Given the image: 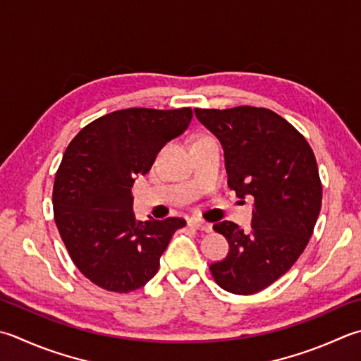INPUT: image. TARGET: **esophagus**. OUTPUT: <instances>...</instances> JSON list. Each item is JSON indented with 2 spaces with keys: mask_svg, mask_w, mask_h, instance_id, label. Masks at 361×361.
Wrapping results in <instances>:
<instances>
[{
  "mask_svg": "<svg viewBox=\"0 0 361 361\" xmlns=\"http://www.w3.org/2000/svg\"><path fill=\"white\" fill-rule=\"evenodd\" d=\"M189 225H190V227H194L195 230H200V231H207V233L213 231V225L204 222V221H200V219H190Z\"/></svg>",
  "mask_w": 361,
  "mask_h": 361,
  "instance_id": "34e87169",
  "label": "esophagus"
}]
</instances>
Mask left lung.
<instances>
[{"label": "left lung", "mask_w": 361, "mask_h": 361, "mask_svg": "<svg viewBox=\"0 0 361 361\" xmlns=\"http://www.w3.org/2000/svg\"><path fill=\"white\" fill-rule=\"evenodd\" d=\"M195 117L221 140L228 186L252 197V228L214 225L230 252L209 266L216 283L249 295L272 285L305 250L321 211L322 185L307 139L266 108L195 109Z\"/></svg>", "instance_id": "left-lung-1"}]
</instances>
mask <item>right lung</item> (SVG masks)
I'll return each mask as SVG.
<instances>
[{"label":"right lung","mask_w":361,"mask_h":361,"mask_svg":"<svg viewBox=\"0 0 361 361\" xmlns=\"http://www.w3.org/2000/svg\"><path fill=\"white\" fill-rule=\"evenodd\" d=\"M190 118V108L114 111L84 126L63 153L53 186L56 227L80 272L106 291L142 288L186 225L180 217L136 221L131 188Z\"/></svg>","instance_id":"obj_1"}]
</instances>
